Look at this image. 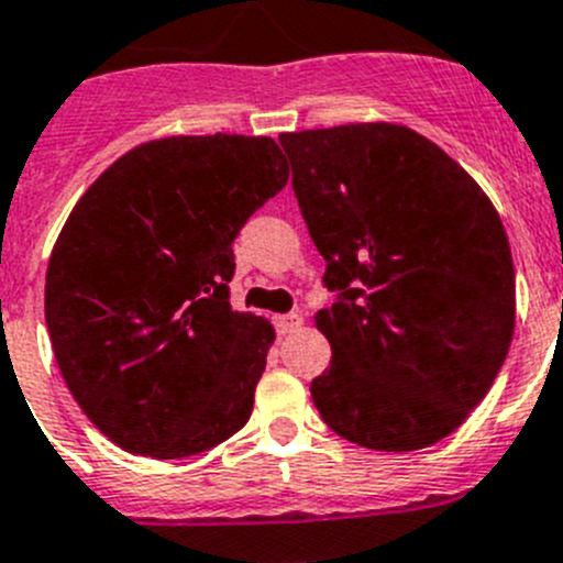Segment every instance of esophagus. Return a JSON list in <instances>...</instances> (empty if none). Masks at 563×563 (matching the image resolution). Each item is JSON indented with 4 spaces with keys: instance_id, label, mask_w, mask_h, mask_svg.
I'll return each mask as SVG.
<instances>
[{
    "instance_id": "1",
    "label": "esophagus",
    "mask_w": 563,
    "mask_h": 563,
    "mask_svg": "<svg viewBox=\"0 0 563 563\" xmlns=\"http://www.w3.org/2000/svg\"><path fill=\"white\" fill-rule=\"evenodd\" d=\"M277 332L280 335H291V332H297L299 327H302V316L299 313H286V316H277Z\"/></svg>"
}]
</instances>
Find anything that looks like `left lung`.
Returning <instances> with one entry per match:
<instances>
[{
	"instance_id": "left-lung-1",
	"label": "left lung",
	"mask_w": 563,
	"mask_h": 563,
	"mask_svg": "<svg viewBox=\"0 0 563 563\" xmlns=\"http://www.w3.org/2000/svg\"><path fill=\"white\" fill-rule=\"evenodd\" d=\"M294 195L338 291L310 382L349 443L418 451L460 429L515 335V264L493 200L418 131L349 123L280 134Z\"/></svg>"
}]
</instances>
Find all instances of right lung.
<instances>
[{
  "label": "right lung",
  "mask_w": 563,
  "mask_h": 563,
  "mask_svg": "<svg viewBox=\"0 0 563 563\" xmlns=\"http://www.w3.org/2000/svg\"><path fill=\"white\" fill-rule=\"evenodd\" d=\"M288 181L272 136H165L92 181L46 269L59 374L114 445L181 460L250 420L275 330L228 302L233 239Z\"/></svg>",
  "instance_id": "obj_1"
}]
</instances>
